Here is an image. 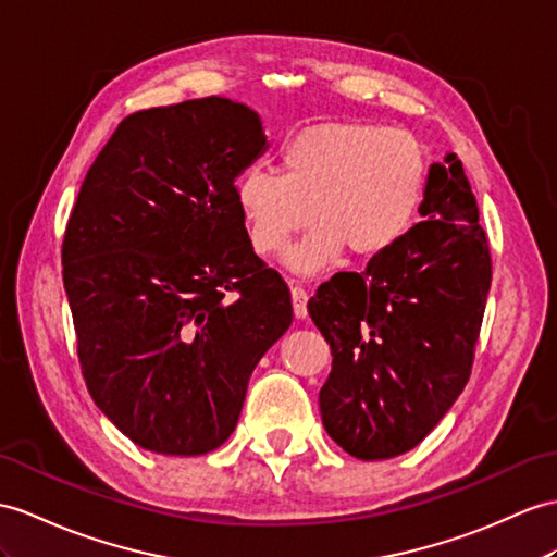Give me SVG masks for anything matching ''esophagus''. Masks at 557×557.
<instances>
[{
    "mask_svg": "<svg viewBox=\"0 0 557 557\" xmlns=\"http://www.w3.org/2000/svg\"><path fill=\"white\" fill-rule=\"evenodd\" d=\"M290 297H293V309L297 319L307 317V290L302 286H290Z\"/></svg>",
    "mask_w": 557,
    "mask_h": 557,
    "instance_id": "34e87169",
    "label": "esophagus"
}]
</instances>
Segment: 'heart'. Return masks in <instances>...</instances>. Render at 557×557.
Masks as SVG:
<instances>
[{
    "mask_svg": "<svg viewBox=\"0 0 557 557\" xmlns=\"http://www.w3.org/2000/svg\"><path fill=\"white\" fill-rule=\"evenodd\" d=\"M423 180V148L411 134L317 122L283 141L281 172L255 165L238 174L236 206L255 252L264 257L281 255L317 222L288 257L295 271L314 274L343 248L359 257L387 250L409 226Z\"/></svg>",
    "mask_w": 557,
    "mask_h": 557,
    "instance_id": "heart-1",
    "label": "heart"
}]
</instances>
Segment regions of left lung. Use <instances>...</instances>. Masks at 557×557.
I'll return each mask as SVG.
<instances>
[{"label": "left lung", "instance_id": "left-lung-1", "mask_svg": "<svg viewBox=\"0 0 557 557\" xmlns=\"http://www.w3.org/2000/svg\"><path fill=\"white\" fill-rule=\"evenodd\" d=\"M418 212L423 222L361 274L341 271L307 305L333 355L323 428L361 460L406 454L451 409L492 286L490 240L456 153L430 165Z\"/></svg>", "mask_w": 557, "mask_h": 557}]
</instances>
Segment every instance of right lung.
I'll list each match as a JSON object with an SVG mask.
<instances>
[{
    "mask_svg": "<svg viewBox=\"0 0 557 557\" xmlns=\"http://www.w3.org/2000/svg\"><path fill=\"white\" fill-rule=\"evenodd\" d=\"M267 148L222 97L137 111L89 168L63 236V286L94 404L141 449L214 451L257 361L293 323L290 290L255 255L238 174Z\"/></svg>",
    "mask_w": 557,
    "mask_h": 557,
    "instance_id": "right-lung-1",
    "label": "right lung"
}]
</instances>
